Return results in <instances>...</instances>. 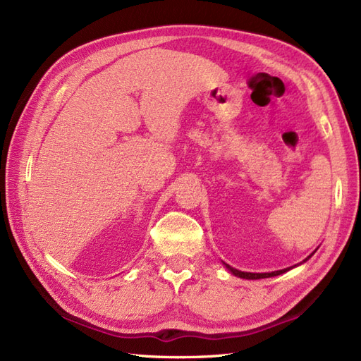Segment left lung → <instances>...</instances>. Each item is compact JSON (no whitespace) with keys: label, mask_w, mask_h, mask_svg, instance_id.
I'll return each mask as SVG.
<instances>
[{"label":"left lung","mask_w":361,"mask_h":361,"mask_svg":"<svg viewBox=\"0 0 361 361\" xmlns=\"http://www.w3.org/2000/svg\"><path fill=\"white\" fill-rule=\"evenodd\" d=\"M314 255V251L313 253L309 256V257H305L304 259V262L305 260H309L312 256ZM226 265V268L232 272L233 276H236V277H241V279H247V280H257V279H268V277H274V276H280V274H283V272H286V271H289L290 268H285V269H280V271H272V272H244V271H239V269H235V268H232L231 265H227V264H224Z\"/></svg>","instance_id":"left-lung-1"}]
</instances>
